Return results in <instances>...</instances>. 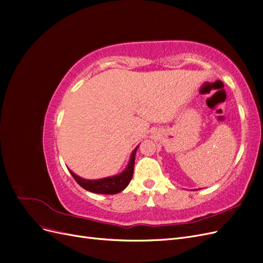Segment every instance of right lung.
I'll use <instances>...</instances> for the list:
<instances>
[{
  "instance_id": "add662e5",
  "label": "right lung",
  "mask_w": 263,
  "mask_h": 263,
  "mask_svg": "<svg viewBox=\"0 0 263 263\" xmlns=\"http://www.w3.org/2000/svg\"><path fill=\"white\" fill-rule=\"evenodd\" d=\"M138 149V146L133 150L130 155L128 164L126 165L124 171H122L119 174L107 178H103L99 180H86L81 177L77 176L71 170L70 173L72 174L74 180L78 182V184L82 186L84 190L89 191L92 193H98V194H116L118 192H122L127 185L129 184L130 180L133 179V173H134V165H135V156H136V151Z\"/></svg>"
}]
</instances>
